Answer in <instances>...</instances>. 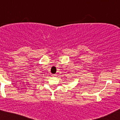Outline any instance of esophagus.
<instances>
[{
  "label": "esophagus",
  "instance_id": "1",
  "mask_svg": "<svg viewBox=\"0 0 120 120\" xmlns=\"http://www.w3.org/2000/svg\"><path fill=\"white\" fill-rule=\"evenodd\" d=\"M52 76H53V77H56L57 75H56V74H52Z\"/></svg>",
  "mask_w": 120,
  "mask_h": 120
}]
</instances>
